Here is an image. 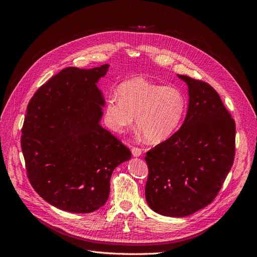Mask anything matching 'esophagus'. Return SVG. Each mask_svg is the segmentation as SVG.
<instances>
[{"instance_id": "1", "label": "esophagus", "mask_w": 257, "mask_h": 257, "mask_svg": "<svg viewBox=\"0 0 257 257\" xmlns=\"http://www.w3.org/2000/svg\"><path fill=\"white\" fill-rule=\"evenodd\" d=\"M142 153H143V150L141 149V148H138V147H133V148H132V154H133L135 158L141 157Z\"/></svg>"}]
</instances>
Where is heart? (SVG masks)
I'll return each mask as SVG.
<instances>
[{
  "label": "heart",
  "mask_w": 257,
  "mask_h": 257,
  "mask_svg": "<svg viewBox=\"0 0 257 257\" xmlns=\"http://www.w3.org/2000/svg\"><path fill=\"white\" fill-rule=\"evenodd\" d=\"M186 108L183 93L175 88L133 78L122 82L118 95L106 100V122L121 133L133 125L136 115L138 128L148 143L159 144L172 136L180 125Z\"/></svg>",
  "instance_id": "heart-1"
}]
</instances>
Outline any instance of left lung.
Masks as SVG:
<instances>
[{"mask_svg":"<svg viewBox=\"0 0 257 257\" xmlns=\"http://www.w3.org/2000/svg\"><path fill=\"white\" fill-rule=\"evenodd\" d=\"M189 88L184 122L147 152L146 200L157 213L181 217L208 206L235 159L236 124L217 92L205 81L178 75Z\"/></svg>","mask_w":257,"mask_h":257,"instance_id":"obj_1","label":"left lung"}]
</instances>
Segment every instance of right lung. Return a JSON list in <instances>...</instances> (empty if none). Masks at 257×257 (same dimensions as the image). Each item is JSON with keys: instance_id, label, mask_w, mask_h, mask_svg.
Wrapping results in <instances>:
<instances>
[{"instance_id": "1", "label": "right lung", "mask_w": 257, "mask_h": 257, "mask_svg": "<svg viewBox=\"0 0 257 257\" xmlns=\"http://www.w3.org/2000/svg\"><path fill=\"white\" fill-rule=\"evenodd\" d=\"M109 65L66 67L30 99L21 149L29 181L50 205L90 213L109 196L113 169L131 151L100 126L105 100L97 81Z\"/></svg>"}]
</instances>
